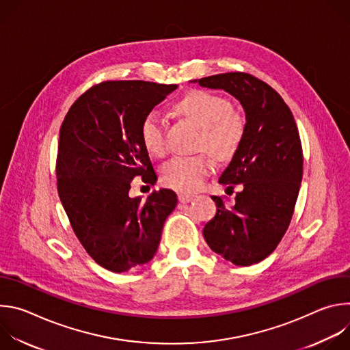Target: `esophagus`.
I'll return each mask as SVG.
<instances>
[{"mask_svg":"<svg viewBox=\"0 0 350 350\" xmlns=\"http://www.w3.org/2000/svg\"><path fill=\"white\" fill-rule=\"evenodd\" d=\"M192 199H193V195L191 193H178V201L181 204H188L192 201Z\"/></svg>","mask_w":350,"mask_h":350,"instance_id":"obj_1","label":"esophagus"}]
</instances>
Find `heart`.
Masks as SVG:
<instances>
[{
    "mask_svg": "<svg viewBox=\"0 0 350 350\" xmlns=\"http://www.w3.org/2000/svg\"><path fill=\"white\" fill-rule=\"evenodd\" d=\"M176 111L201 127L198 146L205 148L217 159H227L242 141L245 119L231 109L227 98L204 90H189L176 104ZM139 138L149 154L162 155L166 149L165 129L161 116L151 111L139 124ZM212 172V163L204 154L176 157L163 165L161 177L165 185L183 192L201 188Z\"/></svg>",
    "mask_w": 350,
    "mask_h": 350,
    "instance_id": "1",
    "label": "heart"
}]
</instances>
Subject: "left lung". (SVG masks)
<instances>
[{
  "label": "left lung",
  "instance_id": "obj_1",
  "mask_svg": "<svg viewBox=\"0 0 350 350\" xmlns=\"http://www.w3.org/2000/svg\"><path fill=\"white\" fill-rule=\"evenodd\" d=\"M193 81L230 92L246 118L242 141L219 180L227 189L242 184V191L232 206L212 196L217 212L205 224L204 237L213 252L237 266L259 263L288 230L301 188L304 152L293 115L273 87L249 73Z\"/></svg>",
  "mask_w": 350,
  "mask_h": 350
}]
</instances>
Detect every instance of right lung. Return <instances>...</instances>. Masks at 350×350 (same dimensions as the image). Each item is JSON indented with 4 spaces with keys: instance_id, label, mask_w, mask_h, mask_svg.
I'll use <instances>...</instances> for the list:
<instances>
[{
    "instance_id": "right-lung-1",
    "label": "right lung",
    "mask_w": 350,
    "mask_h": 350,
    "mask_svg": "<svg viewBox=\"0 0 350 350\" xmlns=\"http://www.w3.org/2000/svg\"><path fill=\"white\" fill-rule=\"evenodd\" d=\"M177 88L142 80H108L81 94L59 130L57 187L85 252L104 269L124 273L157 254L165 220L177 205L172 189L145 201L130 198L134 177L157 173L139 138L144 116Z\"/></svg>"
}]
</instances>
